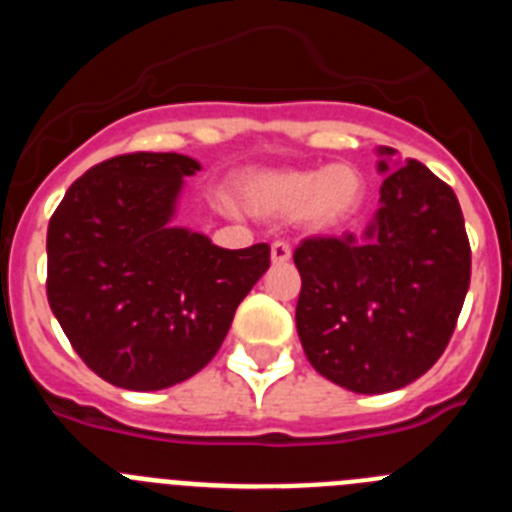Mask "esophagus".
<instances>
[{"label":"esophagus","instance_id":"esophagus-1","mask_svg":"<svg viewBox=\"0 0 512 512\" xmlns=\"http://www.w3.org/2000/svg\"><path fill=\"white\" fill-rule=\"evenodd\" d=\"M292 259V248H289V243L284 241H274L271 243V264H287V261Z\"/></svg>","mask_w":512,"mask_h":512}]
</instances>
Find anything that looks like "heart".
Here are the masks:
<instances>
[{
    "instance_id": "1",
    "label": "heart",
    "mask_w": 512,
    "mask_h": 512,
    "mask_svg": "<svg viewBox=\"0 0 512 512\" xmlns=\"http://www.w3.org/2000/svg\"><path fill=\"white\" fill-rule=\"evenodd\" d=\"M243 200L256 215H300L310 228L330 230L356 215L364 200V179L348 164L261 171L243 182Z\"/></svg>"
}]
</instances>
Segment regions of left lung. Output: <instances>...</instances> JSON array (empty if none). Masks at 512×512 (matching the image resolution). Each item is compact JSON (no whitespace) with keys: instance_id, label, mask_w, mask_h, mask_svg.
<instances>
[{"instance_id":"obj_1","label":"left lung","mask_w":512,"mask_h":512,"mask_svg":"<svg viewBox=\"0 0 512 512\" xmlns=\"http://www.w3.org/2000/svg\"><path fill=\"white\" fill-rule=\"evenodd\" d=\"M379 210L361 235L307 238L297 333L315 372L359 395L423 377L454 333L472 251L454 189L415 158L377 148Z\"/></svg>"}]
</instances>
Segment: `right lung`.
Segmentation results:
<instances>
[{
	"mask_svg": "<svg viewBox=\"0 0 512 512\" xmlns=\"http://www.w3.org/2000/svg\"><path fill=\"white\" fill-rule=\"evenodd\" d=\"M200 161L128 153L76 179L48 223V302L81 361L122 390H166L223 346L269 246L220 248L174 225Z\"/></svg>",
	"mask_w": 512,
	"mask_h": 512,
	"instance_id": "right-lung-1",
	"label": "right lung"
}]
</instances>
